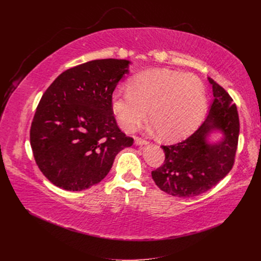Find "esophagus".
I'll list each match as a JSON object with an SVG mask.
<instances>
[{
	"mask_svg": "<svg viewBox=\"0 0 261 261\" xmlns=\"http://www.w3.org/2000/svg\"><path fill=\"white\" fill-rule=\"evenodd\" d=\"M149 142L143 138H140V136H135L134 139V144L135 145H147Z\"/></svg>",
	"mask_w": 261,
	"mask_h": 261,
	"instance_id": "esophagus-1",
	"label": "esophagus"
}]
</instances>
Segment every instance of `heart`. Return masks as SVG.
Wrapping results in <instances>:
<instances>
[{"mask_svg":"<svg viewBox=\"0 0 261 261\" xmlns=\"http://www.w3.org/2000/svg\"><path fill=\"white\" fill-rule=\"evenodd\" d=\"M206 92L203 82L193 74L167 68H153L133 76L128 90L116 89L111 108L122 130L132 132L147 117L158 135L177 140L193 131L201 120Z\"/></svg>","mask_w":261,"mask_h":261,"instance_id":"1","label":"heart"}]
</instances>
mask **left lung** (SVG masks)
I'll list each match as a JSON object with an SVG mask.
<instances>
[{
	"label": "left lung",
	"mask_w": 261,
	"mask_h": 261,
	"mask_svg": "<svg viewBox=\"0 0 261 261\" xmlns=\"http://www.w3.org/2000/svg\"><path fill=\"white\" fill-rule=\"evenodd\" d=\"M214 100L201 126L180 143L162 146L165 152L163 165L151 172L158 187L170 196H199L220 182L231 170L239 138V116L229 94L212 78ZM215 129L224 140L210 144L207 136Z\"/></svg>",
	"instance_id": "left-lung-1"
}]
</instances>
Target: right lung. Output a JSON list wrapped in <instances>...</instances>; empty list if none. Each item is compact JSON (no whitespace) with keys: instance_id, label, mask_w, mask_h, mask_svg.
Masks as SVG:
<instances>
[{"instance_id":"1","label":"right lung","mask_w":261,"mask_h":261,"mask_svg":"<svg viewBox=\"0 0 261 261\" xmlns=\"http://www.w3.org/2000/svg\"><path fill=\"white\" fill-rule=\"evenodd\" d=\"M128 60L100 59L60 74L44 92L31 127L37 166L46 179L70 191L99 183L117 153L133 145L118 128L111 95Z\"/></svg>"}]
</instances>
